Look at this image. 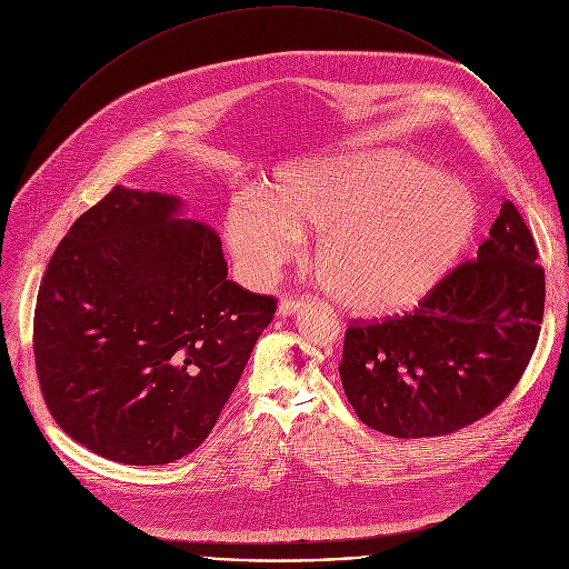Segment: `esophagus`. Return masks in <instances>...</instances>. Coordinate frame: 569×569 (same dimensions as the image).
<instances>
[{
    "instance_id": "1",
    "label": "esophagus",
    "mask_w": 569,
    "mask_h": 569,
    "mask_svg": "<svg viewBox=\"0 0 569 569\" xmlns=\"http://www.w3.org/2000/svg\"><path fill=\"white\" fill-rule=\"evenodd\" d=\"M303 306H306V301H303V299H297V297H283V299L279 301V315L290 317V315L299 312Z\"/></svg>"
}]
</instances>
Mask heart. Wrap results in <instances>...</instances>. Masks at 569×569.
Returning a JSON list of instances; mask_svg holds the SVG:
<instances>
[{
  "instance_id": "obj_1",
  "label": "heart",
  "mask_w": 569,
  "mask_h": 569,
  "mask_svg": "<svg viewBox=\"0 0 569 569\" xmlns=\"http://www.w3.org/2000/svg\"><path fill=\"white\" fill-rule=\"evenodd\" d=\"M475 200L419 159L362 152L290 169L272 191L231 198L222 229L257 281L290 261L315 229V272L342 308L365 317L410 310L450 272L470 238Z\"/></svg>"
}]
</instances>
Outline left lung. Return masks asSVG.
Here are the masks:
<instances>
[{
    "mask_svg": "<svg viewBox=\"0 0 569 569\" xmlns=\"http://www.w3.org/2000/svg\"><path fill=\"white\" fill-rule=\"evenodd\" d=\"M533 236L505 202L477 259L415 312L351 321L340 378L362 423L398 439L457 432L513 391L538 345L545 270Z\"/></svg>",
    "mask_w": 569,
    "mask_h": 569,
    "instance_id": "left-lung-1",
    "label": "left lung"
}]
</instances>
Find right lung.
<instances>
[{
    "mask_svg": "<svg viewBox=\"0 0 569 569\" xmlns=\"http://www.w3.org/2000/svg\"><path fill=\"white\" fill-rule=\"evenodd\" d=\"M182 202L114 187L60 240L33 353L56 423L128 466L171 463L213 430L277 299L227 279L218 233Z\"/></svg>",
    "mask_w": 569,
    "mask_h": 569,
    "instance_id": "add662e5",
    "label": "right lung"
}]
</instances>
